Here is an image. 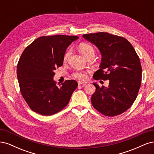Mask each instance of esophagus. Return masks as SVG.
I'll list each match as a JSON object with an SVG mask.
<instances>
[{
    "mask_svg": "<svg viewBox=\"0 0 154 154\" xmlns=\"http://www.w3.org/2000/svg\"><path fill=\"white\" fill-rule=\"evenodd\" d=\"M78 83L79 85H86V83H87V82H83V81H78Z\"/></svg>",
    "mask_w": 154,
    "mask_h": 154,
    "instance_id": "obj_1",
    "label": "esophagus"
}]
</instances>
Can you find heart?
<instances>
[{
    "label": "heart",
    "mask_w": 154,
    "mask_h": 154,
    "mask_svg": "<svg viewBox=\"0 0 154 154\" xmlns=\"http://www.w3.org/2000/svg\"><path fill=\"white\" fill-rule=\"evenodd\" d=\"M79 50H80V53L85 58H87L88 56H89L91 54L94 53V49L92 48V46L87 43H82L79 45ZM69 54H70V51H67L66 54H64L63 60L65 61L68 59ZM73 75L74 77H76L77 78H81V79H83L85 77V74L82 72H76L75 73H74Z\"/></svg>",
    "instance_id": "b5f03b06"
}]
</instances>
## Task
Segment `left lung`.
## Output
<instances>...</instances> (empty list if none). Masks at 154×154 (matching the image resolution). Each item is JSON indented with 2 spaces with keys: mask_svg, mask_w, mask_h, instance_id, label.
Returning <instances> with one entry per match:
<instances>
[{
  "mask_svg": "<svg viewBox=\"0 0 154 154\" xmlns=\"http://www.w3.org/2000/svg\"><path fill=\"white\" fill-rule=\"evenodd\" d=\"M100 51V69L93 75L95 80H109V86L100 87L91 97L92 106L106 116L123 113L136 100L141 84L140 60L132 44L123 37L108 32L83 35Z\"/></svg>",
  "mask_w": 154,
  "mask_h": 154,
  "instance_id": "obj_1",
  "label": "left lung"
}]
</instances>
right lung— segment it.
<instances>
[{
    "mask_svg": "<svg viewBox=\"0 0 154 154\" xmlns=\"http://www.w3.org/2000/svg\"><path fill=\"white\" fill-rule=\"evenodd\" d=\"M77 36L57 35L39 37L27 46L17 65L21 94L31 109L44 116L56 114L69 103L78 87L74 80L56 85V68L61 67L67 48Z\"/></svg>",
    "mask_w": 154,
    "mask_h": 154,
    "instance_id": "1",
    "label": "right lung"
}]
</instances>
